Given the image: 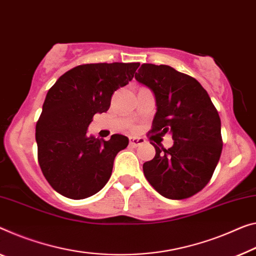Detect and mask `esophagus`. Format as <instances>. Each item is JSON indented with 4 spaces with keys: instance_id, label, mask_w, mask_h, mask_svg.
<instances>
[{
    "instance_id": "1",
    "label": "esophagus",
    "mask_w": 256,
    "mask_h": 256,
    "mask_svg": "<svg viewBox=\"0 0 256 256\" xmlns=\"http://www.w3.org/2000/svg\"><path fill=\"white\" fill-rule=\"evenodd\" d=\"M145 143L144 138H140V137H129V144L134 148L140 146V145H143Z\"/></svg>"
}]
</instances>
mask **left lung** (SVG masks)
Returning <instances> with one entry per match:
<instances>
[{
    "label": "left lung",
    "instance_id": "8db88e82",
    "mask_svg": "<svg viewBox=\"0 0 256 256\" xmlns=\"http://www.w3.org/2000/svg\"><path fill=\"white\" fill-rule=\"evenodd\" d=\"M135 78L156 98L151 132L174 140L168 150L152 143L156 156L143 164L145 178L168 199L188 198L206 186L221 156L218 110L194 78L170 66L143 64Z\"/></svg>",
    "mask_w": 256,
    "mask_h": 256
}]
</instances>
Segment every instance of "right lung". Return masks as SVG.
Segmentation results:
<instances>
[{
	"label": "right lung",
	"mask_w": 256,
	"mask_h": 256,
	"mask_svg": "<svg viewBox=\"0 0 256 256\" xmlns=\"http://www.w3.org/2000/svg\"><path fill=\"white\" fill-rule=\"evenodd\" d=\"M140 62H98L70 70L46 94L35 140L46 180L58 194L84 199L100 191L111 178L116 156L128 137L108 140L87 135L96 113L106 112L113 92L132 80Z\"/></svg>",
	"instance_id": "add662e5"
}]
</instances>
